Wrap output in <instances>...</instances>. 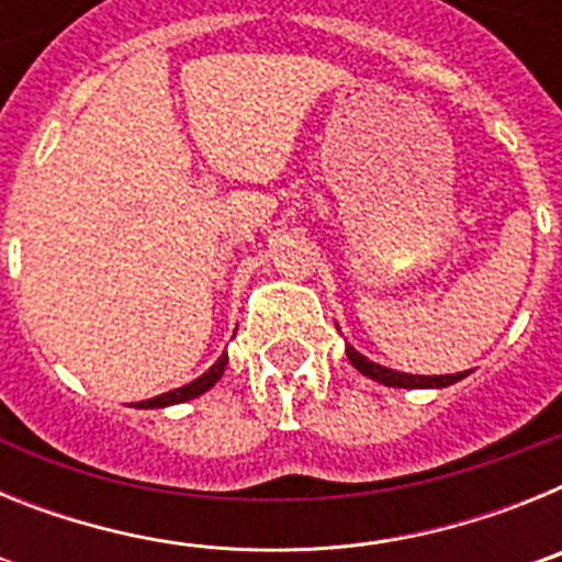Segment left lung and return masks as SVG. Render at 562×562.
Listing matches in <instances>:
<instances>
[{"mask_svg": "<svg viewBox=\"0 0 562 562\" xmlns=\"http://www.w3.org/2000/svg\"><path fill=\"white\" fill-rule=\"evenodd\" d=\"M346 357L355 366L360 374L371 376V380L382 382V385H389V389H448L453 382L464 380L467 371H459V374H441V376H425V374H405V371L389 369V366H380V362L369 360L366 355L349 346L346 342Z\"/></svg>", "mask_w": 562, "mask_h": 562, "instance_id": "left-lung-1", "label": "left lung"}]
</instances>
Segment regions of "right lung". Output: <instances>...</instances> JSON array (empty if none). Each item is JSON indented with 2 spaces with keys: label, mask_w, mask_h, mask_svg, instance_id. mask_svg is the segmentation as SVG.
I'll use <instances>...</instances> for the list:
<instances>
[{
  "label": "right lung",
  "mask_w": 562,
  "mask_h": 562,
  "mask_svg": "<svg viewBox=\"0 0 562 562\" xmlns=\"http://www.w3.org/2000/svg\"><path fill=\"white\" fill-rule=\"evenodd\" d=\"M225 366H227V351H222L220 360L213 362L211 369H207L202 376H196V380L188 382V385H182V389L166 391V394L151 396V400L134 402L132 408H168V405H180V402H188V400H193V396L205 394V391H211L213 385L222 380V374H225Z\"/></svg>",
  "instance_id": "right-lung-1"
}]
</instances>
